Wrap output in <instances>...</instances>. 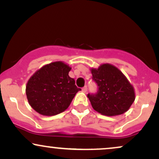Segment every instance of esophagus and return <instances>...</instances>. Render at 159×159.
<instances>
[{"mask_svg": "<svg viewBox=\"0 0 159 159\" xmlns=\"http://www.w3.org/2000/svg\"><path fill=\"white\" fill-rule=\"evenodd\" d=\"M82 91H83L84 93H87V86H85V87H84L83 88H82Z\"/></svg>", "mask_w": 159, "mask_h": 159, "instance_id": "esophagus-1", "label": "esophagus"}]
</instances>
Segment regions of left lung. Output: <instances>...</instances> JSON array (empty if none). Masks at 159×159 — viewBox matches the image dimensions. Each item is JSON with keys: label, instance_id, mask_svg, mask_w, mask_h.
I'll return each instance as SVG.
<instances>
[{"label": "left lung", "instance_id": "left-lung-1", "mask_svg": "<svg viewBox=\"0 0 159 159\" xmlns=\"http://www.w3.org/2000/svg\"><path fill=\"white\" fill-rule=\"evenodd\" d=\"M93 80L97 84L96 94L87 95L93 108L105 116L124 114L135 99L133 86L119 69L104 63L90 69Z\"/></svg>", "mask_w": 159, "mask_h": 159}]
</instances>
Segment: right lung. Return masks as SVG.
Returning <instances> with one entry per match:
<instances>
[{"label":"right lung","instance_id":"obj_1","mask_svg":"<svg viewBox=\"0 0 159 159\" xmlns=\"http://www.w3.org/2000/svg\"><path fill=\"white\" fill-rule=\"evenodd\" d=\"M71 67L62 61H56L38 69L26 86L29 105L43 116H54L68 108L81 89L74 78L69 76Z\"/></svg>","mask_w":159,"mask_h":159}]
</instances>
